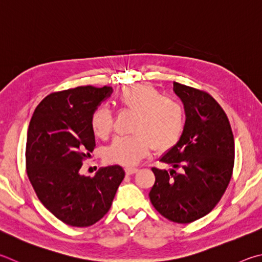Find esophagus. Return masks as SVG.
I'll return each mask as SVG.
<instances>
[{"label": "esophagus", "mask_w": 262, "mask_h": 262, "mask_svg": "<svg viewBox=\"0 0 262 262\" xmlns=\"http://www.w3.org/2000/svg\"><path fill=\"white\" fill-rule=\"evenodd\" d=\"M137 168H132V167H127V168H125V172H126V174L127 175H132V174H135L136 172H137Z\"/></svg>", "instance_id": "esophagus-1"}]
</instances>
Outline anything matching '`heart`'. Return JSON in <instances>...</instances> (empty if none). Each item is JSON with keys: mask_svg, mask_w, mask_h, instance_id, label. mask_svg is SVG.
I'll return each instance as SVG.
<instances>
[{"mask_svg": "<svg viewBox=\"0 0 262 262\" xmlns=\"http://www.w3.org/2000/svg\"><path fill=\"white\" fill-rule=\"evenodd\" d=\"M121 107L136 113L130 136H117L106 146L104 157L112 164L133 166L149 155L152 147L164 152L178 144L185 126L182 104L164 97L146 83L123 87L118 95ZM90 127L99 139H106L113 128V115L105 105H99L90 116Z\"/></svg>", "mask_w": 262, "mask_h": 262, "instance_id": "obj_1", "label": "heart"}]
</instances>
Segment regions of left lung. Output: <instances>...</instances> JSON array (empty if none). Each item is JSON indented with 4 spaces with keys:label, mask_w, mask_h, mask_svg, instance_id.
I'll return each instance as SVG.
<instances>
[{
    "label": "left lung",
    "mask_w": 262,
    "mask_h": 262,
    "mask_svg": "<svg viewBox=\"0 0 262 262\" xmlns=\"http://www.w3.org/2000/svg\"><path fill=\"white\" fill-rule=\"evenodd\" d=\"M173 85L184 105L185 126L178 144L160 158L173 168H152L156 181L149 197L166 219L190 223L210 213L225 193L234 168L235 142L226 112L210 94Z\"/></svg>",
    "instance_id": "8db88e82"
}]
</instances>
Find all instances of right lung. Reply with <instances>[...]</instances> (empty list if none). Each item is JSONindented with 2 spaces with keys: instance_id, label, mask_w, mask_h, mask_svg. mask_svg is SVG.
<instances>
[{
  "instance_id": "obj_1",
  "label": "right lung",
  "mask_w": 262,
  "mask_h": 262,
  "mask_svg": "<svg viewBox=\"0 0 262 262\" xmlns=\"http://www.w3.org/2000/svg\"><path fill=\"white\" fill-rule=\"evenodd\" d=\"M111 94L106 85L52 93L36 106L28 126L27 177L47 210L69 226L101 220L125 178L119 165L101 168L94 178L79 173L95 147L90 116Z\"/></svg>"
}]
</instances>
